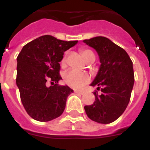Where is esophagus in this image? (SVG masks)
I'll use <instances>...</instances> for the list:
<instances>
[{
	"instance_id": "1",
	"label": "esophagus",
	"mask_w": 150,
	"mask_h": 150,
	"mask_svg": "<svg viewBox=\"0 0 150 150\" xmlns=\"http://www.w3.org/2000/svg\"><path fill=\"white\" fill-rule=\"evenodd\" d=\"M75 93H76L77 94H79V95H83V92L79 91V90H75Z\"/></svg>"
}]
</instances>
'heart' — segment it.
I'll list each match as a JSON object with an SVG mask.
<instances>
[{"mask_svg":"<svg viewBox=\"0 0 150 150\" xmlns=\"http://www.w3.org/2000/svg\"><path fill=\"white\" fill-rule=\"evenodd\" d=\"M82 54L83 58L86 61L92 58L95 57L94 54L90 50H83L82 51ZM65 57L62 59V64L64 63ZM64 80L66 84L69 86L73 89H81L85 85L87 84L90 80V76L86 71H78L75 69H71L68 71H66L64 75Z\"/></svg>","mask_w":150,"mask_h":150,"instance_id":"heart-1","label":"heart"}]
</instances>
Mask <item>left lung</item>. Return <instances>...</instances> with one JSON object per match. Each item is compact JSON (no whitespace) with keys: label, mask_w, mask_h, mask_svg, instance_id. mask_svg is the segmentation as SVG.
<instances>
[{"label":"left lung","mask_w":150,"mask_h":150,"mask_svg":"<svg viewBox=\"0 0 150 150\" xmlns=\"http://www.w3.org/2000/svg\"><path fill=\"white\" fill-rule=\"evenodd\" d=\"M96 50L100 58L98 73L90 86L101 89L94 92L95 101L85 106L87 116L100 124L116 121L125 110L134 86L133 64L127 52L108 38L96 36L83 40Z\"/></svg>","instance_id":"left-lung-1"}]
</instances>
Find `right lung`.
<instances>
[{
  "instance_id": "obj_1",
  "label": "right lung",
  "mask_w": 150,
  "mask_h": 150,
  "mask_svg": "<svg viewBox=\"0 0 150 150\" xmlns=\"http://www.w3.org/2000/svg\"><path fill=\"white\" fill-rule=\"evenodd\" d=\"M78 40L64 41L50 35L42 36L22 47L17 57L16 84L29 116L39 121H49L61 116L68 96L73 90L58 86L60 62L64 52ZM52 86H48V82Z\"/></svg>"
}]
</instances>
